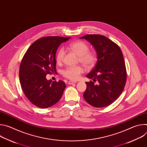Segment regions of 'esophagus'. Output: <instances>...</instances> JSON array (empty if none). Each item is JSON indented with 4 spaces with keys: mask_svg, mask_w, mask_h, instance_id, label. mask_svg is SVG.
I'll use <instances>...</instances> for the list:
<instances>
[{
    "mask_svg": "<svg viewBox=\"0 0 147 147\" xmlns=\"http://www.w3.org/2000/svg\"><path fill=\"white\" fill-rule=\"evenodd\" d=\"M74 83H76V81H69L68 84L71 85V84H74Z\"/></svg>",
    "mask_w": 147,
    "mask_h": 147,
    "instance_id": "esophagus-1",
    "label": "esophagus"
}]
</instances>
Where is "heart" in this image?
Returning a JSON list of instances; mask_svg holds the SVG:
<instances>
[{
  "label": "heart",
  "mask_w": 147,
  "mask_h": 147,
  "mask_svg": "<svg viewBox=\"0 0 147 147\" xmlns=\"http://www.w3.org/2000/svg\"><path fill=\"white\" fill-rule=\"evenodd\" d=\"M69 48L78 56L79 60L84 65L87 67H92L96 61L95 55L89 51L88 45L82 40H77L71 43L69 45ZM65 50L63 48H60L56 57V61L58 64L61 63L65 56ZM84 71V69L80 66L74 67H69L63 71L64 77L72 80L78 79L81 74Z\"/></svg>",
  "instance_id": "1"
}]
</instances>
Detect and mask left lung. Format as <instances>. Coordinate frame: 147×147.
<instances>
[{
	"instance_id": "obj_1",
	"label": "left lung",
	"mask_w": 147,
	"mask_h": 147,
	"mask_svg": "<svg viewBox=\"0 0 147 147\" xmlns=\"http://www.w3.org/2000/svg\"><path fill=\"white\" fill-rule=\"evenodd\" d=\"M85 39L94 47L97 62L87 75L93 81L86 82L83 96L91 106L96 108L112 104L121 94L126 82L127 74L124 57L119 47L106 36L88 34ZM96 81V85L94 84Z\"/></svg>"
}]
</instances>
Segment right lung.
Returning a JSON list of instances; mask_svg holds the SVG:
<instances>
[{"label":"right lung","instance_id":"1","mask_svg":"<svg viewBox=\"0 0 147 147\" xmlns=\"http://www.w3.org/2000/svg\"><path fill=\"white\" fill-rule=\"evenodd\" d=\"M71 37L45 36L30 46L21 62L20 82L28 99L34 105L47 108L61 98L66 87L64 81L48 80V74L56 72V53L61 44Z\"/></svg>","mask_w":147,"mask_h":147}]
</instances>
